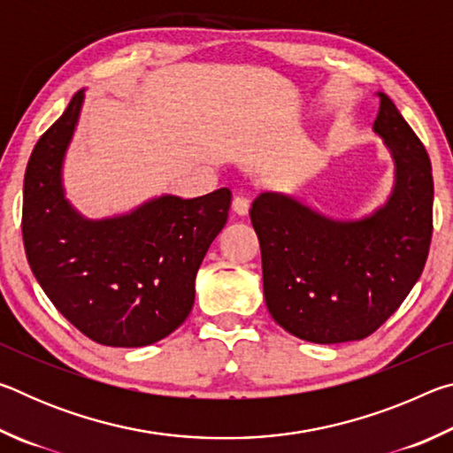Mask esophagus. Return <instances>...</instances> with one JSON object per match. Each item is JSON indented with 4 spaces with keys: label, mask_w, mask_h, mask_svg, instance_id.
<instances>
[{
    "label": "esophagus",
    "mask_w": 453,
    "mask_h": 453,
    "mask_svg": "<svg viewBox=\"0 0 453 453\" xmlns=\"http://www.w3.org/2000/svg\"><path fill=\"white\" fill-rule=\"evenodd\" d=\"M250 199L243 197V196H237L234 197V203H232V210L237 213V216H248L250 213Z\"/></svg>",
    "instance_id": "esophagus-1"
}]
</instances>
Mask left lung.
I'll return each instance as SVG.
<instances>
[{"label": "left lung", "mask_w": 453, "mask_h": 453, "mask_svg": "<svg viewBox=\"0 0 453 453\" xmlns=\"http://www.w3.org/2000/svg\"><path fill=\"white\" fill-rule=\"evenodd\" d=\"M378 96L373 132L395 162V186L383 208L357 221H335L273 191L251 203L265 305L286 332L305 342L372 335L424 272L434 229L432 164L392 99Z\"/></svg>", "instance_id": "8db88e82"}]
</instances>
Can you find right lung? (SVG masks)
Here are the masks:
<instances>
[{"label":"right lung","mask_w":453,"mask_h":453,"mask_svg":"<svg viewBox=\"0 0 453 453\" xmlns=\"http://www.w3.org/2000/svg\"><path fill=\"white\" fill-rule=\"evenodd\" d=\"M81 102L78 91L27 162L26 256L45 296L83 335L102 346H150L178 329L194 308L196 273L226 226L232 191L162 196L127 216L81 218L61 186Z\"/></svg>","instance_id":"obj_1"}]
</instances>
